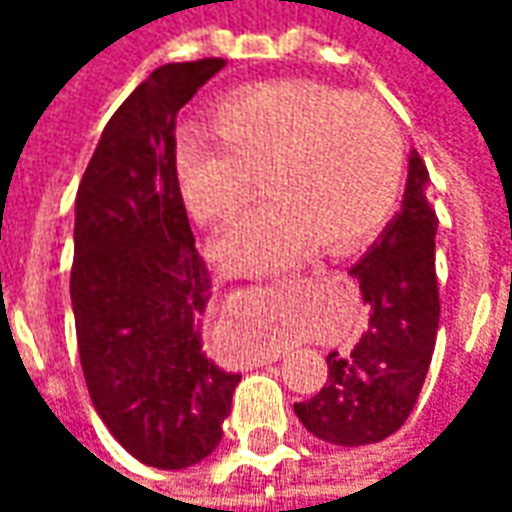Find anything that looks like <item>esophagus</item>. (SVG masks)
Listing matches in <instances>:
<instances>
[{
  "label": "esophagus",
  "instance_id": "1",
  "mask_svg": "<svg viewBox=\"0 0 512 512\" xmlns=\"http://www.w3.org/2000/svg\"><path fill=\"white\" fill-rule=\"evenodd\" d=\"M277 359H279V354H277V356H274V362H277Z\"/></svg>",
  "mask_w": 512,
  "mask_h": 512
}]
</instances>
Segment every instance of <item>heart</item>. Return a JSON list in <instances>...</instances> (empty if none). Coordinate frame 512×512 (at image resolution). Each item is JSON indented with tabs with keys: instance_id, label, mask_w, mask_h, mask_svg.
<instances>
[{
	"instance_id": "1",
	"label": "heart",
	"mask_w": 512,
	"mask_h": 512,
	"mask_svg": "<svg viewBox=\"0 0 512 512\" xmlns=\"http://www.w3.org/2000/svg\"><path fill=\"white\" fill-rule=\"evenodd\" d=\"M213 134L186 128L175 147L183 200L202 224L230 222L263 176V202L216 244L233 274L301 257L318 238L343 249L389 219L406 172L395 117L378 98L304 79L263 82L213 106Z\"/></svg>"
}]
</instances>
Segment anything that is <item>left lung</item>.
<instances>
[{
    "mask_svg": "<svg viewBox=\"0 0 512 512\" xmlns=\"http://www.w3.org/2000/svg\"><path fill=\"white\" fill-rule=\"evenodd\" d=\"M428 167L408 158L403 211L351 274L370 304V326L351 354H329V378L293 411L312 436L362 447L392 436L414 411L439 332L436 227Z\"/></svg>",
    "mask_w": 512,
    "mask_h": 512,
    "instance_id": "1",
    "label": "left lung"
}]
</instances>
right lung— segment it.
Returning a JSON list of instances; mask_svg holds the SVG:
<instances>
[{
	"label": "right lung",
	"mask_w": 512,
	"mask_h": 512,
	"mask_svg": "<svg viewBox=\"0 0 512 512\" xmlns=\"http://www.w3.org/2000/svg\"><path fill=\"white\" fill-rule=\"evenodd\" d=\"M224 68L169 62L120 104L76 194L71 301L98 417L136 461L186 469L224 436L241 376L202 354L211 271L175 169V117Z\"/></svg>",
	"instance_id": "add662e5"
}]
</instances>
